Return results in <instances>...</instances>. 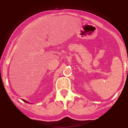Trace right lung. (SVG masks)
Here are the masks:
<instances>
[{
    "label": "right lung",
    "instance_id": "1",
    "mask_svg": "<svg viewBox=\"0 0 128 128\" xmlns=\"http://www.w3.org/2000/svg\"><path fill=\"white\" fill-rule=\"evenodd\" d=\"M23 100V101H24V102H27V101H25V100Z\"/></svg>",
    "mask_w": 128,
    "mask_h": 128
}]
</instances>
